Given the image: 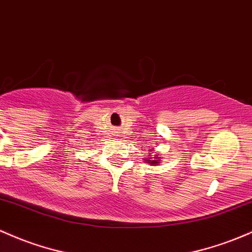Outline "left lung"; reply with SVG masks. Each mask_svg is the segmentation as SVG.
Instances as JSON below:
<instances>
[{
	"label": "left lung",
	"mask_w": 252,
	"mask_h": 252,
	"mask_svg": "<svg viewBox=\"0 0 252 252\" xmlns=\"http://www.w3.org/2000/svg\"><path fill=\"white\" fill-rule=\"evenodd\" d=\"M160 158L161 157H158V154H156L154 157H146L143 158V159H145V161L147 162V164H151L152 166H158V165L160 164Z\"/></svg>",
	"instance_id": "left-lung-1"
}]
</instances>
